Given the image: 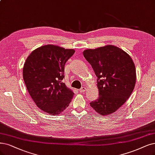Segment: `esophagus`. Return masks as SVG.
<instances>
[{"mask_svg": "<svg viewBox=\"0 0 155 155\" xmlns=\"http://www.w3.org/2000/svg\"><path fill=\"white\" fill-rule=\"evenodd\" d=\"M85 91H86V87H82L81 89H80V93H84L85 92Z\"/></svg>", "mask_w": 155, "mask_h": 155, "instance_id": "obj_1", "label": "esophagus"}]
</instances>
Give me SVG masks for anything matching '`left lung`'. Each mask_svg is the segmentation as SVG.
Segmentation results:
<instances>
[{
  "label": "left lung",
  "instance_id": "1",
  "mask_svg": "<svg viewBox=\"0 0 155 155\" xmlns=\"http://www.w3.org/2000/svg\"><path fill=\"white\" fill-rule=\"evenodd\" d=\"M83 55L98 77L99 98L91 103V107L100 115H110L133 92L136 82L134 62L126 51L112 45L85 50Z\"/></svg>",
  "mask_w": 155,
  "mask_h": 155
}]
</instances>
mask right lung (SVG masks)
I'll return each mask as SVG.
<instances>
[{
    "instance_id": "add662e5",
    "label": "right lung",
    "mask_w": 155,
    "mask_h": 155,
    "mask_svg": "<svg viewBox=\"0 0 155 155\" xmlns=\"http://www.w3.org/2000/svg\"><path fill=\"white\" fill-rule=\"evenodd\" d=\"M58 45L41 46L28 56L23 68V78L34 102L43 111L58 115L69 106L73 90L62 82L64 65L74 53Z\"/></svg>"
}]
</instances>
